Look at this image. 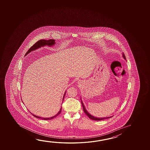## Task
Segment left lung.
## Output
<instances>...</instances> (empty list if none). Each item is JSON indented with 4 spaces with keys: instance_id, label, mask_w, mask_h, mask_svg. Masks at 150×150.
<instances>
[{
    "instance_id": "1",
    "label": "left lung",
    "mask_w": 150,
    "mask_h": 150,
    "mask_svg": "<svg viewBox=\"0 0 150 150\" xmlns=\"http://www.w3.org/2000/svg\"><path fill=\"white\" fill-rule=\"evenodd\" d=\"M122 57H123V59L126 60V58H125V55L124 54V53H122ZM81 105H82V106H83V111H84V112L85 113L86 115H87L88 117L89 118H90L91 119H92V120H93L95 121H100V120H105V119H109V118H111V117H112V116H110V117H103V118H98V117H94L93 115H91L90 113H89L87 111V110H86V108H85V107L84 106V105H83V101L81 100Z\"/></svg>"
}]
</instances>
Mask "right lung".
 I'll return each instance as SVG.
<instances>
[{"label":"right lung","instance_id":"add662e5","mask_svg":"<svg viewBox=\"0 0 150 150\" xmlns=\"http://www.w3.org/2000/svg\"><path fill=\"white\" fill-rule=\"evenodd\" d=\"M55 44V40L50 39L48 40L43 39L40 40L39 41H38L37 43H35L32 47H31L30 48L29 50L26 53L25 56H26L28 54H29L30 52L33 51H35V50H36L38 49H39V48L41 47H45V46H47V45L50 47H52V46L54 45ZM66 91H65V93H64V96H63V100L62 101H63V100H64V97H65V94H66ZM62 103H63V101H62ZM61 110L62 106L61 108L60 109L59 111L58 112V113L56 114V115H54V116H53V117H50V118H43V117H39V116H38V115H35L32 114V113H31V112H30L31 113L32 115H33L34 117H36V118H39V119H42V120H51L52 119L55 118L56 117H57V115L60 114L61 112Z\"/></svg>","mask_w":150,"mask_h":150}]
</instances>
